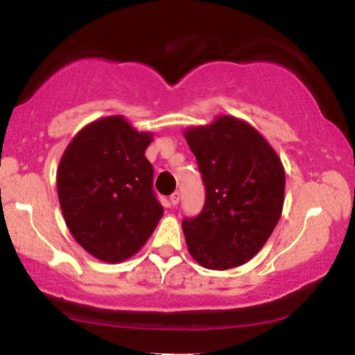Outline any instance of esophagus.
<instances>
[{
  "label": "esophagus",
  "instance_id": "esophagus-1",
  "mask_svg": "<svg viewBox=\"0 0 355 355\" xmlns=\"http://www.w3.org/2000/svg\"><path fill=\"white\" fill-rule=\"evenodd\" d=\"M170 202H172L173 206H177L178 202H180V193H178V191H175L173 195L170 196Z\"/></svg>",
  "mask_w": 355,
  "mask_h": 355
}]
</instances>
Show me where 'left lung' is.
<instances>
[{
    "label": "left lung",
    "instance_id": "obj_1",
    "mask_svg": "<svg viewBox=\"0 0 355 355\" xmlns=\"http://www.w3.org/2000/svg\"><path fill=\"white\" fill-rule=\"evenodd\" d=\"M206 187L201 214L182 222L188 252L224 271L250 261L271 237L284 206L281 157L245 120L219 115L183 131Z\"/></svg>",
    "mask_w": 355,
    "mask_h": 355
}]
</instances>
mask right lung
I'll use <instances>...</instances> for the list:
<instances>
[{
    "label": "right lung",
    "instance_id": "add662e5",
    "mask_svg": "<svg viewBox=\"0 0 355 355\" xmlns=\"http://www.w3.org/2000/svg\"><path fill=\"white\" fill-rule=\"evenodd\" d=\"M153 138L110 115L78 131L61 155L56 190L64 222L101 261L121 263L138 253L164 216L144 155Z\"/></svg>",
    "mask_w": 355,
    "mask_h": 355
}]
</instances>
